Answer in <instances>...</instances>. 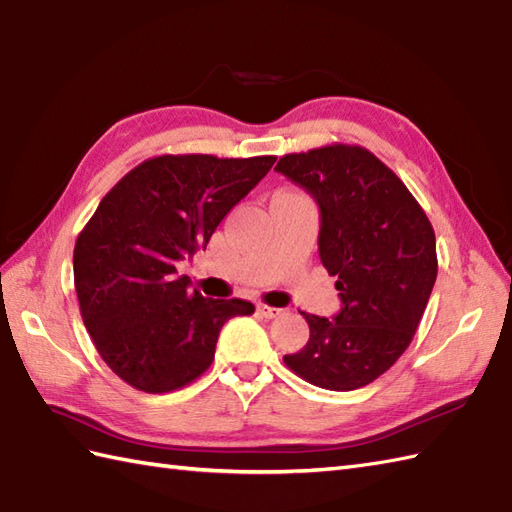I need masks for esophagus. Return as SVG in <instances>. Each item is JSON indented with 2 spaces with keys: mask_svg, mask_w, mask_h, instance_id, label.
I'll list each match as a JSON object with an SVG mask.
<instances>
[{
  "mask_svg": "<svg viewBox=\"0 0 512 512\" xmlns=\"http://www.w3.org/2000/svg\"><path fill=\"white\" fill-rule=\"evenodd\" d=\"M257 312L264 316V318H277V316H281L283 314V310H279V307H272V305H264L261 303L259 307H257Z\"/></svg>",
  "mask_w": 512,
  "mask_h": 512,
  "instance_id": "1",
  "label": "esophagus"
}]
</instances>
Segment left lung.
Instances as JSON below:
<instances>
[{"label":"left lung","mask_w":512,"mask_h":512,"mask_svg":"<svg viewBox=\"0 0 512 512\" xmlns=\"http://www.w3.org/2000/svg\"><path fill=\"white\" fill-rule=\"evenodd\" d=\"M275 170L318 202V253L342 301L336 318L301 312L310 340L283 362L318 388H362L417 334L438 272L434 229L401 178L362 146L285 154Z\"/></svg>","instance_id":"8db88e82"}]
</instances>
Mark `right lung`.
<instances>
[{
  "instance_id": "right-lung-1",
  "label": "right lung",
  "mask_w": 512,
  "mask_h": 512,
  "mask_svg": "<svg viewBox=\"0 0 512 512\" xmlns=\"http://www.w3.org/2000/svg\"><path fill=\"white\" fill-rule=\"evenodd\" d=\"M275 161L163 154L100 200L76 240L74 285L95 349L128 386L161 395L192 384L211 366L222 325L255 312L189 290L176 266L207 246Z\"/></svg>"
}]
</instances>
